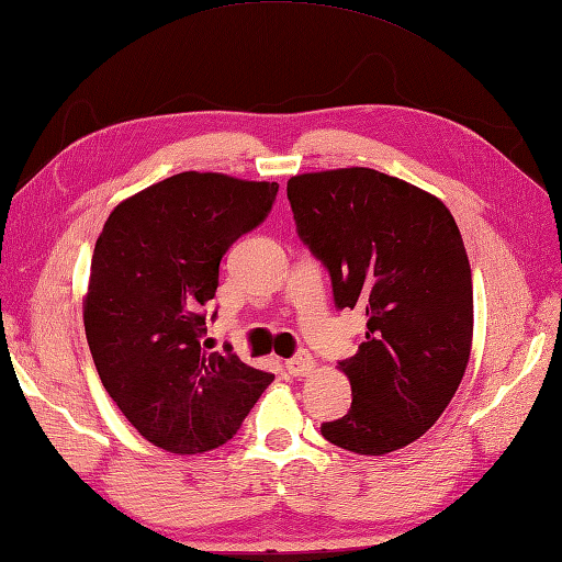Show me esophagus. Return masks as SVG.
Here are the masks:
<instances>
[{"mask_svg":"<svg viewBox=\"0 0 562 562\" xmlns=\"http://www.w3.org/2000/svg\"><path fill=\"white\" fill-rule=\"evenodd\" d=\"M285 370H289L295 378H307L310 372L315 370V360L307 351H297L293 358L285 360Z\"/></svg>","mask_w":562,"mask_h":562,"instance_id":"obj_1","label":"esophagus"}]
</instances>
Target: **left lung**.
<instances>
[{"instance_id": "obj_1", "label": "left lung", "mask_w": 562, "mask_h": 562, "mask_svg": "<svg viewBox=\"0 0 562 562\" xmlns=\"http://www.w3.org/2000/svg\"><path fill=\"white\" fill-rule=\"evenodd\" d=\"M289 202L336 307L368 317L339 363L351 408L322 435L356 454L402 450L442 416L469 363L473 289L457 223L438 196L370 168L295 176Z\"/></svg>"}]
</instances>
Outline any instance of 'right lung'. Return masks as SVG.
I'll list each match as a JSON object with an SVG mask.
<instances>
[{
	"label": "right lung",
	"instance_id": "1",
	"mask_svg": "<svg viewBox=\"0 0 562 562\" xmlns=\"http://www.w3.org/2000/svg\"><path fill=\"white\" fill-rule=\"evenodd\" d=\"M277 192V182L190 170L124 199L105 221L86 339L112 402L160 450L199 454L228 442L273 380L228 344L218 353L202 339L223 255L269 216Z\"/></svg>",
	"mask_w": 562,
	"mask_h": 562
}]
</instances>
